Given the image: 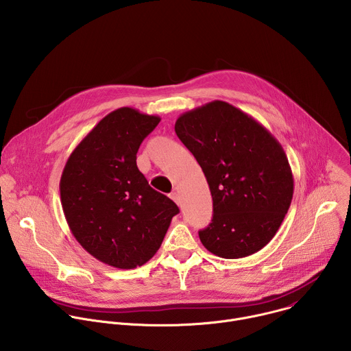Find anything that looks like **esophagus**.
I'll return each instance as SVG.
<instances>
[{
  "instance_id": "1",
  "label": "esophagus",
  "mask_w": 351,
  "mask_h": 351,
  "mask_svg": "<svg viewBox=\"0 0 351 351\" xmlns=\"http://www.w3.org/2000/svg\"><path fill=\"white\" fill-rule=\"evenodd\" d=\"M171 198L173 199V202L180 207L182 206V199H180V195H179V193H176V191H173L172 194H171Z\"/></svg>"
}]
</instances>
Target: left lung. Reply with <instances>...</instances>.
Wrapping results in <instances>:
<instances>
[{
    "label": "left lung",
    "mask_w": 351,
    "mask_h": 351,
    "mask_svg": "<svg viewBox=\"0 0 351 351\" xmlns=\"http://www.w3.org/2000/svg\"><path fill=\"white\" fill-rule=\"evenodd\" d=\"M175 132L202 167L214 217L198 232L222 258H243L276 234L293 198V175L280 143L253 117L215 99L182 114Z\"/></svg>",
    "instance_id": "8db88e82"
}]
</instances>
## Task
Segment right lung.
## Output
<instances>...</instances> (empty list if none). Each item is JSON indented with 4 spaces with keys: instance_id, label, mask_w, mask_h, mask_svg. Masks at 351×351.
<instances>
[{
    "instance_id": "add662e5",
    "label": "right lung",
    "mask_w": 351,
    "mask_h": 351,
    "mask_svg": "<svg viewBox=\"0 0 351 351\" xmlns=\"http://www.w3.org/2000/svg\"><path fill=\"white\" fill-rule=\"evenodd\" d=\"M161 118L122 107L99 121L69 156L60 182L69 229L98 261L133 269L160 248L178 206L136 165Z\"/></svg>"
}]
</instances>
